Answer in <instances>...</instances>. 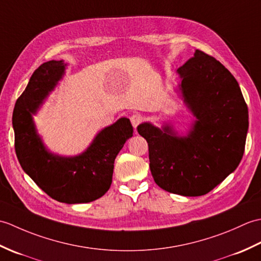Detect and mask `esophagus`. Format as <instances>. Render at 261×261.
Returning <instances> with one entry per match:
<instances>
[{
    "label": "esophagus",
    "mask_w": 261,
    "mask_h": 261,
    "mask_svg": "<svg viewBox=\"0 0 261 261\" xmlns=\"http://www.w3.org/2000/svg\"><path fill=\"white\" fill-rule=\"evenodd\" d=\"M130 120H131V123H132V125H134L135 129H137V126L141 123V121H142V116H141L140 114H138V113H136V114H132V115H131V118H130Z\"/></svg>",
    "instance_id": "obj_1"
}]
</instances>
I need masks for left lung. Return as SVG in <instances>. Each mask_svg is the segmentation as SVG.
Here are the masks:
<instances>
[{
  "instance_id": "1",
  "label": "left lung",
  "mask_w": 261,
  "mask_h": 261,
  "mask_svg": "<svg viewBox=\"0 0 261 261\" xmlns=\"http://www.w3.org/2000/svg\"><path fill=\"white\" fill-rule=\"evenodd\" d=\"M176 88L194 120L186 135L173 124L138 125L148 142L156 184L169 193L201 196L239 166L248 132V108L230 71L201 50L177 69Z\"/></svg>"
}]
</instances>
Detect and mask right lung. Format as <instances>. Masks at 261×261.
I'll list each match as a JSON object with an SVG mask.
<instances>
[{"label": "right lung", "instance_id": "1", "mask_svg": "<svg viewBox=\"0 0 261 261\" xmlns=\"http://www.w3.org/2000/svg\"><path fill=\"white\" fill-rule=\"evenodd\" d=\"M66 67L64 60H49L30 77L13 111L14 147L22 169L49 196L67 204L88 203L109 191L114 160L134 136V127L129 119L121 118L99 131L80 154L67 157L49 150L33 115L62 81Z\"/></svg>", "mask_w": 261, "mask_h": 261}]
</instances>
